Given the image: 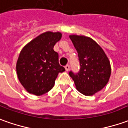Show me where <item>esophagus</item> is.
Wrapping results in <instances>:
<instances>
[{
	"label": "esophagus",
	"mask_w": 128,
	"mask_h": 128,
	"mask_svg": "<svg viewBox=\"0 0 128 128\" xmlns=\"http://www.w3.org/2000/svg\"><path fill=\"white\" fill-rule=\"evenodd\" d=\"M69 68H70V66H69L68 64H66V65L65 66V69H66V71H68L69 70Z\"/></svg>",
	"instance_id": "obj_1"
}]
</instances>
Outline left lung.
<instances>
[{
    "mask_svg": "<svg viewBox=\"0 0 128 128\" xmlns=\"http://www.w3.org/2000/svg\"><path fill=\"white\" fill-rule=\"evenodd\" d=\"M80 62L77 74L70 71L69 76L76 89L86 96L93 95L103 89L111 76L110 62L104 50L94 40L84 36L70 35Z\"/></svg>",
    "mask_w": 128,
    "mask_h": 128,
    "instance_id": "1",
    "label": "left lung"
}]
</instances>
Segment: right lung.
I'll return each instance as SVG.
<instances>
[{
  "mask_svg": "<svg viewBox=\"0 0 128 128\" xmlns=\"http://www.w3.org/2000/svg\"><path fill=\"white\" fill-rule=\"evenodd\" d=\"M62 38L60 32L39 35L21 50L16 62V74L29 93L37 96L49 92L59 73L65 68L59 64V54L53 48Z\"/></svg>",
  "mask_w": 128,
  "mask_h": 128,
  "instance_id": "add662e5",
  "label": "right lung"
}]
</instances>
